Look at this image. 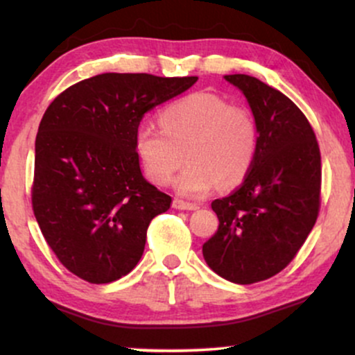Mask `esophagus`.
<instances>
[{"label":"esophagus","mask_w":355,"mask_h":355,"mask_svg":"<svg viewBox=\"0 0 355 355\" xmlns=\"http://www.w3.org/2000/svg\"><path fill=\"white\" fill-rule=\"evenodd\" d=\"M172 205H173V209H178V210H197L198 209V203L185 202V200H180V198H173Z\"/></svg>","instance_id":"esophagus-1"}]
</instances>
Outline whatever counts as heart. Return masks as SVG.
Wrapping results in <instances>:
<instances>
[{"mask_svg": "<svg viewBox=\"0 0 355 355\" xmlns=\"http://www.w3.org/2000/svg\"><path fill=\"white\" fill-rule=\"evenodd\" d=\"M158 123L162 130L141 125L133 140L150 182L166 185L183 155L189 165L177 189L185 195H202L215 185L232 189L250 172L259 130L248 108L230 105L217 93L195 92L166 105Z\"/></svg>", "mask_w": 355, "mask_h": 355, "instance_id": "obj_1", "label": "heart"}]
</instances>
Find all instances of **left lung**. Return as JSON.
Returning a JSON list of instances; mask_svg holds the SVG:
<instances>
[{
  "instance_id": "obj_1",
  "label": "left lung",
  "mask_w": 355,
  "mask_h": 355,
  "mask_svg": "<svg viewBox=\"0 0 355 355\" xmlns=\"http://www.w3.org/2000/svg\"><path fill=\"white\" fill-rule=\"evenodd\" d=\"M250 105L259 145L242 185L211 202L218 230L203 243L205 262L235 284L284 270L315 225L320 210V150L300 108L248 75H225Z\"/></svg>"
}]
</instances>
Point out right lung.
Instances as JSON below:
<instances>
[{
    "mask_svg": "<svg viewBox=\"0 0 355 355\" xmlns=\"http://www.w3.org/2000/svg\"><path fill=\"white\" fill-rule=\"evenodd\" d=\"M198 76L103 73L61 92L35 144L31 205L44 240L71 274L110 284L133 270L146 230L172 197L144 178L135 133L146 112Z\"/></svg>",
    "mask_w": 355,
    "mask_h": 355,
    "instance_id": "obj_1",
    "label": "right lung"
}]
</instances>
